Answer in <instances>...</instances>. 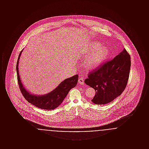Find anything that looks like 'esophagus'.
Listing matches in <instances>:
<instances>
[{"instance_id": "34e87169", "label": "esophagus", "mask_w": 149, "mask_h": 149, "mask_svg": "<svg viewBox=\"0 0 149 149\" xmlns=\"http://www.w3.org/2000/svg\"><path fill=\"white\" fill-rule=\"evenodd\" d=\"M78 82H79V83L80 84H81V85H84V81L83 78L80 77V78H79Z\"/></svg>"}]
</instances>
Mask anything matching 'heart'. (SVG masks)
Masks as SVG:
<instances>
[{"label":"heart","instance_id":"heart-1","mask_svg":"<svg viewBox=\"0 0 149 149\" xmlns=\"http://www.w3.org/2000/svg\"><path fill=\"white\" fill-rule=\"evenodd\" d=\"M93 50V51L88 55L85 60V66L90 69L98 66L106 59L108 54L106 49L101 47L99 43L97 42L91 43L86 49V52L89 53Z\"/></svg>","mask_w":149,"mask_h":149}]
</instances>
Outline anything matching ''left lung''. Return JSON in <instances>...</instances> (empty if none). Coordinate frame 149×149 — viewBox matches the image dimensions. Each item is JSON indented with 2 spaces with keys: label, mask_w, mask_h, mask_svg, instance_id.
<instances>
[{
  "label": "left lung",
  "mask_w": 149,
  "mask_h": 149,
  "mask_svg": "<svg viewBox=\"0 0 149 149\" xmlns=\"http://www.w3.org/2000/svg\"><path fill=\"white\" fill-rule=\"evenodd\" d=\"M130 68L131 57L125 49L113 59L89 71L84 82L96 92L93 102L106 104L120 95L127 84Z\"/></svg>",
  "instance_id": "1"
}]
</instances>
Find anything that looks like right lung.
Listing matches in <instances>:
<instances>
[{
  "label": "right lung",
  "mask_w": 149,
  "mask_h": 149,
  "mask_svg": "<svg viewBox=\"0 0 149 149\" xmlns=\"http://www.w3.org/2000/svg\"><path fill=\"white\" fill-rule=\"evenodd\" d=\"M23 50L19 53L16 65L18 83L23 96L29 103L39 108L47 110L55 109L63 102L71 89L75 87L78 83V75H75L71 78L65 79L58 85L54 91L47 94L41 96L32 95L27 91L24 88L23 85L22 84L19 75L18 63Z\"/></svg>",
  "instance_id": "right-lung-1"
}]
</instances>
